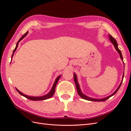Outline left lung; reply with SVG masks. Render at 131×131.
<instances>
[{
    "label": "left lung",
    "mask_w": 131,
    "mask_h": 131,
    "mask_svg": "<svg viewBox=\"0 0 131 131\" xmlns=\"http://www.w3.org/2000/svg\"><path fill=\"white\" fill-rule=\"evenodd\" d=\"M108 36H109V39H110V41L112 42V43L114 45V46L115 47V49L116 50V51H117L118 53L120 54V58H121V59L123 61V57H122V53H121V51L119 49H118V45H117V43L116 40L111 35L109 34ZM123 63H124V62H123ZM124 74H123L122 80V81H121V82L120 83V85L118 86V88L116 89V90L115 91V92L113 94H112L111 95H110L109 96L107 97H105L104 98H102V99H95V98H91V97H89L88 96H86V95H85L84 94H83L82 93L81 91V89L80 88V86H79V83L78 82V79H77V75L75 74V73H74V80L75 85H76V88H77V91H78V94L81 97V98L84 99V100H88V101H93V102H103V101H105L108 100V99H109L110 97L114 96V95L117 92V91L118 90V89H120V86H121V85L122 84V81H123V79H124Z\"/></svg>",
    "instance_id": "obj_1"
}]
</instances>
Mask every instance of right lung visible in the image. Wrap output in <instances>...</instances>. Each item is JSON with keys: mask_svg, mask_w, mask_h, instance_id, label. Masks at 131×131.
I'll use <instances>...</instances> for the list:
<instances>
[{"mask_svg": "<svg viewBox=\"0 0 131 131\" xmlns=\"http://www.w3.org/2000/svg\"><path fill=\"white\" fill-rule=\"evenodd\" d=\"M27 34H28V31H27V32H26L24 35H23V36H22L20 39H19V40L18 41V42H17L16 46L15 49H14V51H13V55H12V57H11V59H12V58H13V56H14V54L16 50V49H17V48L19 42L20 41H21V40H22V39L26 36V35H27ZM61 75H59V76H58V77L56 78V80H55V81H54V84H53V86H52V89H51V90H50V92H49L48 93L45 94V95H44V96H40V97L29 96H27V95H26V94H23V93H22L21 92H20V91H19V90H18L16 88V90L17 91V92H18L19 94H20L21 95H22V96L25 97H26V98H28V99H29V100H31V101H43V100H47V99H49V98H51V97H52L53 96V94H54V92H55V88H56V85H57V82H58V81L59 80V78H61Z\"/></svg>", "mask_w": 131, "mask_h": 131, "instance_id": "right-lung-1", "label": "right lung"}]
</instances>
